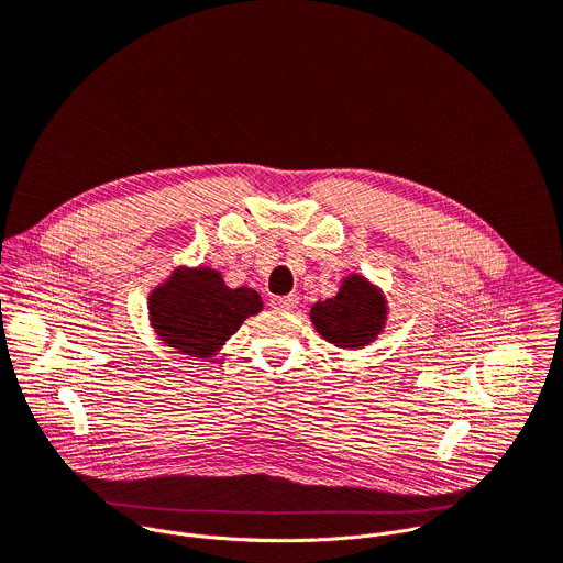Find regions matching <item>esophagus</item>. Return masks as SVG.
<instances>
[{
  "label": "esophagus",
  "mask_w": 563,
  "mask_h": 563,
  "mask_svg": "<svg viewBox=\"0 0 563 563\" xmlns=\"http://www.w3.org/2000/svg\"><path fill=\"white\" fill-rule=\"evenodd\" d=\"M296 305H298V296L296 294L272 298V307L278 309V311H291V309H296Z\"/></svg>",
  "instance_id": "34e87169"
}]
</instances>
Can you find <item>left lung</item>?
<instances>
[{
  "label": "left lung",
  "instance_id": "8db88e82",
  "mask_svg": "<svg viewBox=\"0 0 563 563\" xmlns=\"http://www.w3.org/2000/svg\"><path fill=\"white\" fill-rule=\"evenodd\" d=\"M316 332L341 350H361L376 341L387 320V302L376 285L361 274L343 280L334 298L320 300L309 311Z\"/></svg>",
  "mask_w": 563,
  "mask_h": 563
}]
</instances>
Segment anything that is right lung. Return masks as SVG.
<instances>
[{
	"label": "right lung",
	"mask_w": 563,
	"mask_h": 563,
	"mask_svg": "<svg viewBox=\"0 0 563 563\" xmlns=\"http://www.w3.org/2000/svg\"><path fill=\"white\" fill-rule=\"evenodd\" d=\"M261 309L256 289H231L211 267H178L148 296V320L159 341L196 358L213 356Z\"/></svg>",
	"instance_id": "add662e5"
}]
</instances>
